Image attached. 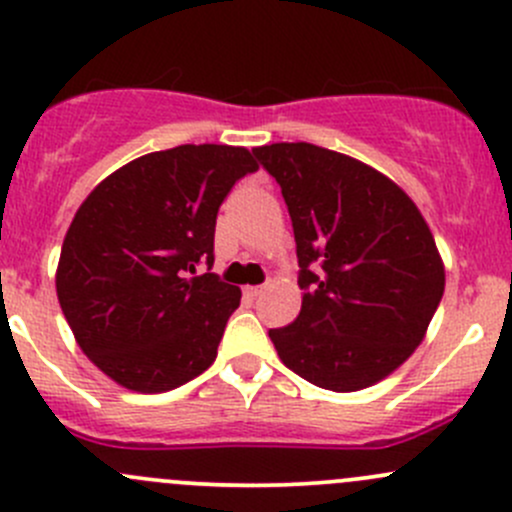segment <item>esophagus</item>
<instances>
[{
    "label": "esophagus",
    "instance_id": "1",
    "mask_svg": "<svg viewBox=\"0 0 512 512\" xmlns=\"http://www.w3.org/2000/svg\"><path fill=\"white\" fill-rule=\"evenodd\" d=\"M263 291H266L263 286H249V288H246V295H249V298H258V295H261Z\"/></svg>",
    "mask_w": 512,
    "mask_h": 512
}]
</instances>
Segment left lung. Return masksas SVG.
<instances>
[{
  "mask_svg": "<svg viewBox=\"0 0 512 512\" xmlns=\"http://www.w3.org/2000/svg\"><path fill=\"white\" fill-rule=\"evenodd\" d=\"M293 221L303 305L268 330L283 365L310 384L357 392L424 340L444 295V261L416 204L365 162L310 142L256 147Z\"/></svg>",
  "mask_w": 512,
  "mask_h": 512,
  "instance_id": "obj_1",
  "label": "left lung"
}]
</instances>
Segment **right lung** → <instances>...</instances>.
I'll use <instances>...</instances> for the list:
<instances>
[{"label":"right lung","mask_w":512,"mask_h":512,"mask_svg":"<svg viewBox=\"0 0 512 512\" xmlns=\"http://www.w3.org/2000/svg\"><path fill=\"white\" fill-rule=\"evenodd\" d=\"M256 170L246 147L179 145L123 165L78 207L56 293L78 347L120 387L167 392L217 360L241 291L189 273L212 268L221 202Z\"/></svg>","instance_id":"right-lung-1"}]
</instances>
